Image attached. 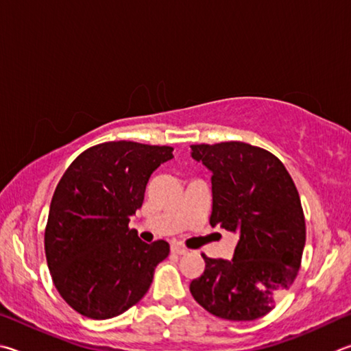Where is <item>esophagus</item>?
I'll use <instances>...</instances> for the list:
<instances>
[{"instance_id":"1","label":"esophagus","mask_w":351,"mask_h":351,"mask_svg":"<svg viewBox=\"0 0 351 351\" xmlns=\"http://www.w3.org/2000/svg\"><path fill=\"white\" fill-rule=\"evenodd\" d=\"M171 251H172V253H174V254H186L188 253V250L185 248V247H182V245H179V243H174V245H172V247H171Z\"/></svg>"}]
</instances>
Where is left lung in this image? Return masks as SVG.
<instances>
[{"label":"left lung","mask_w":351,"mask_h":351,"mask_svg":"<svg viewBox=\"0 0 351 351\" xmlns=\"http://www.w3.org/2000/svg\"><path fill=\"white\" fill-rule=\"evenodd\" d=\"M193 158L213 172L210 223L239 232L232 261L205 259L193 298L211 315L254 321L293 285L305 247L296 185L280 160L243 141L193 145Z\"/></svg>","instance_id":"1"}]
</instances>
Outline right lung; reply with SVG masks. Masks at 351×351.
Segmentation results:
<instances>
[{
	"label": "right lung",
	"instance_id": "obj_1",
	"mask_svg": "<svg viewBox=\"0 0 351 351\" xmlns=\"http://www.w3.org/2000/svg\"><path fill=\"white\" fill-rule=\"evenodd\" d=\"M172 151L106 141L80 154L60 179L45 230L46 261L60 296L82 316L109 319L131 308L168 257L169 243L141 242L129 217Z\"/></svg>",
	"mask_w": 351,
	"mask_h": 351
}]
</instances>
